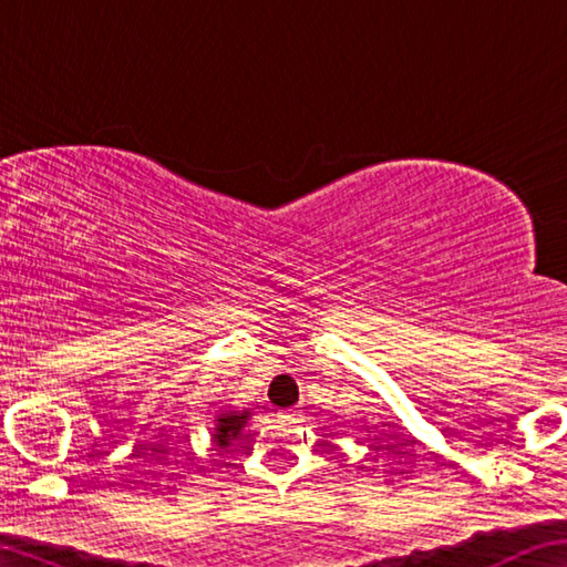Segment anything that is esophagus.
Listing matches in <instances>:
<instances>
[{"instance_id":"1","label":"esophagus","mask_w":567,"mask_h":567,"mask_svg":"<svg viewBox=\"0 0 567 567\" xmlns=\"http://www.w3.org/2000/svg\"><path fill=\"white\" fill-rule=\"evenodd\" d=\"M285 421H290V424H299L302 421V412H297V409H287V412L280 414Z\"/></svg>"}]
</instances>
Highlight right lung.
<instances>
[{"mask_svg":"<svg viewBox=\"0 0 567 567\" xmlns=\"http://www.w3.org/2000/svg\"><path fill=\"white\" fill-rule=\"evenodd\" d=\"M248 419V412L244 414H221L219 416V429H216V443L219 445H226L228 443V436H236V431L244 426V421Z\"/></svg>","mask_w":567,"mask_h":567,"instance_id":"add662e5","label":"right lung"}]
</instances>
